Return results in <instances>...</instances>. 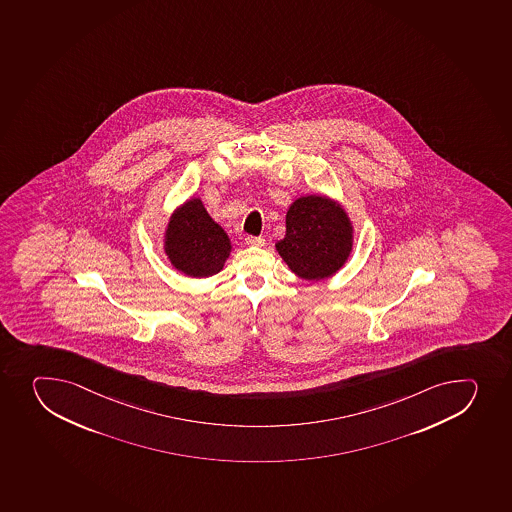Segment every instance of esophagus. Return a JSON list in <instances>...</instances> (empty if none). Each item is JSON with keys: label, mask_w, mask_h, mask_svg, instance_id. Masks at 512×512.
<instances>
[{"label": "esophagus", "mask_w": 512, "mask_h": 512, "mask_svg": "<svg viewBox=\"0 0 512 512\" xmlns=\"http://www.w3.org/2000/svg\"><path fill=\"white\" fill-rule=\"evenodd\" d=\"M245 243L247 245H257V247H262L265 243L264 237H247L245 238Z\"/></svg>", "instance_id": "34e87169"}]
</instances>
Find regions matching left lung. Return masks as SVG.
<instances>
[{
	"label": "left lung",
	"instance_id": "8db88e82",
	"mask_svg": "<svg viewBox=\"0 0 512 512\" xmlns=\"http://www.w3.org/2000/svg\"><path fill=\"white\" fill-rule=\"evenodd\" d=\"M354 223L344 205L329 195H304L285 215V237L275 250L307 282L337 274L354 250Z\"/></svg>",
	"mask_w": 512,
	"mask_h": 512
}]
</instances>
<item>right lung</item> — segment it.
Wrapping results in <instances>:
<instances>
[{
	"instance_id": "right-lung-1",
	"label": "right lung",
	"mask_w": 512,
	"mask_h": 512,
	"mask_svg": "<svg viewBox=\"0 0 512 512\" xmlns=\"http://www.w3.org/2000/svg\"><path fill=\"white\" fill-rule=\"evenodd\" d=\"M163 252L180 274L207 279L223 269L232 252V242L208 215L202 198L190 197L168 217Z\"/></svg>"
}]
</instances>
